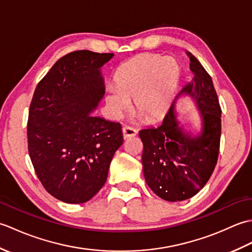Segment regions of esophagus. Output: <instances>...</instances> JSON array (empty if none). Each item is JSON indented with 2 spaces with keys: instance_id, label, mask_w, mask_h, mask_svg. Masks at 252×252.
I'll list each match as a JSON object with an SVG mask.
<instances>
[{
  "instance_id": "esophagus-1",
  "label": "esophagus",
  "mask_w": 252,
  "mask_h": 252,
  "mask_svg": "<svg viewBox=\"0 0 252 252\" xmlns=\"http://www.w3.org/2000/svg\"><path fill=\"white\" fill-rule=\"evenodd\" d=\"M122 134H123V138L126 140V138L129 137H133L136 135V130L133 129L131 126H125L122 129Z\"/></svg>"
}]
</instances>
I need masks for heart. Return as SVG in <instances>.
Here are the masks:
<instances>
[{
    "instance_id": "1",
    "label": "heart",
    "mask_w": 252,
    "mask_h": 252,
    "mask_svg": "<svg viewBox=\"0 0 252 252\" xmlns=\"http://www.w3.org/2000/svg\"><path fill=\"white\" fill-rule=\"evenodd\" d=\"M180 76V66L172 57L143 53L130 58L117 69L115 84L105 89L104 98L110 117L121 118L132 98L140 119L162 120L172 105Z\"/></svg>"
}]
</instances>
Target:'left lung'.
<instances>
[{"instance_id": "1", "label": "left lung", "mask_w": 252, "mask_h": 252, "mask_svg": "<svg viewBox=\"0 0 252 252\" xmlns=\"http://www.w3.org/2000/svg\"><path fill=\"white\" fill-rule=\"evenodd\" d=\"M190 61L192 81L179 93L189 95L200 110V134L191 136L176 120L174 103L158 127L141 130L143 172L151 189L167 201L195 196L216 168L221 138V107L211 77L197 58ZM176 97V98H178Z\"/></svg>"}]
</instances>
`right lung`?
<instances>
[{
	"instance_id": "1",
	"label": "right lung",
	"mask_w": 252,
	"mask_h": 252,
	"mask_svg": "<svg viewBox=\"0 0 252 252\" xmlns=\"http://www.w3.org/2000/svg\"><path fill=\"white\" fill-rule=\"evenodd\" d=\"M114 54L71 52L37 83L27 135L35 173L47 192L67 203L89 201L104 186L121 125L91 116L105 94L100 68Z\"/></svg>"
}]
</instances>
